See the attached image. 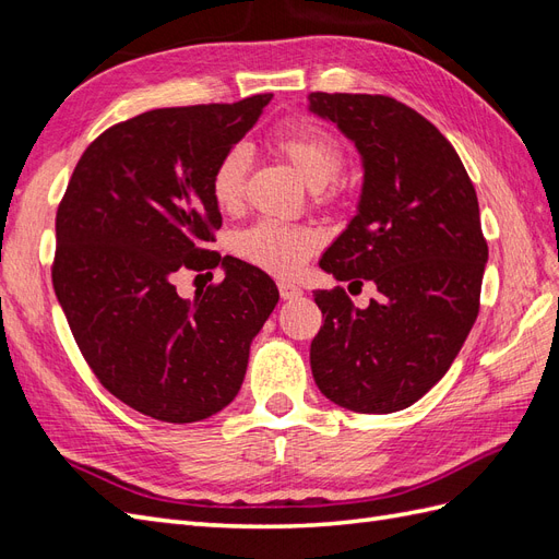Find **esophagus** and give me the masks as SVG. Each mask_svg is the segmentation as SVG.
Returning <instances> with one entry per match:
<instances>
[{"mask_svg": "<svg viewBox=\"0 0 559 559\" xmlns=\"http://www.w3.org/2000/svg\"><path fill=\"white\" fill-rule=\"evenodd\" d=\"M277 289H280L282 300H294V298L302 296V289H300V286H298V284H294V282H286V280L277 282Z\"/></svg>", "mask_w": 559, "mask_h": 559, "instance_id": "obj_1", "label": "esophagus"}]
</instances>
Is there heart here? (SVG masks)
I'll list each match as a JSON object with an SVG mask.
<instances>
[{"label": "heart", "mask_w": 559, "mask_h": 559, "mask_svg": "<svg viewBox=\"0 0 559 559\" xmlns=\"http://www.w3.org/2000/svg\"><path fill=\"white\" fill-rule=\"evenodd\" d=\"M273 144L312 189H321L343 173L345 154L341 142L329 130L310 121H289L280 126L273 132ZM247 170L249 154L245 146L228 148L216 163L210 189L218 210L233 212L240 205ZM319 242L321 235L310 226L261 218V222L235 233L233 251L249 265L265 270L270 275L292 277L308 263Z\"/></svg>", "instance_id": "obj_1"}]
</instances>
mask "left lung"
<instances>
[{
  "mask_svg": "<svg viewBox=\"0 0 559 559\" xmlns=\"http://www.w3.org/2000/svg\"><path fill=\"white\" fill-rule=\"evenodd\" d=\"M308 99L364 160L357 216L319 265L378 286L364 310L341 286L314 292L324 324L310 345L312 376L347 411L396 413L448 373L478 317L487 263L478 195L452 144L408 105L352 93Z\"/></svg>",
  "mask_w": 559,
  "mask_h": 559,
  "instance_id": "obj_1",
  "label": "left lung"
}]
</instances>
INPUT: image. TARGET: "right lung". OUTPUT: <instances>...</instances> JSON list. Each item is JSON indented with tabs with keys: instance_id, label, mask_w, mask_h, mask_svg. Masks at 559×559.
<instances>
[{
	"instance_id": "obj_1",
	"label": "right lung",
	"mask_w": 559,
	"mask_h": 559,
	"mask_svg": "<svg viewBox=\"0 0 559 559\" xmlns=\"http://www.w3.org/2000/svg\"><path fill=\"white\" fill-rule=\"evenodd\" d=\"M273 95L151 109L83 151L56 216L53 289L95 378L118 401L173 425L238 396L249 345L280 294L263 270L210 251L222 228L212 173ZM222 264L189 301L175 272Z\"/></svg>"
}]
</instances>
